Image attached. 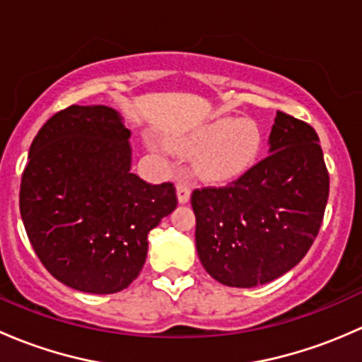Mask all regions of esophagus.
Listing matches in <instances>:
<instances>
[{
    "instance_id": "1",
    "label": "esophagus",
    "mask_w": 362,
    "mask_h": 362,
    "mask_svg": "<svg viewBox=\"0 0 362 362\" xmlns=\"http://www.w3.org/2000/svg\"><path fill=\"white\" fill-rule=\"evenodd\" d=\"M177 196H178V202L180 203H187L191 199V185L189 182L180 180L177 184Z\"/></svg>"
}]
</instances>
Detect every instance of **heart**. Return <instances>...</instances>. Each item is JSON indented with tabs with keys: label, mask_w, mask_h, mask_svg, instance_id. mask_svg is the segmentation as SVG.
Instances as JSON below:
<instances>
[{
	"label": "heart",
	"mask_w": 362,
	"mask_h": 362,
	"mask_svg": "<svg viewBox=\"0 0 362 362\" xmlns=\"http://www.w3.org/2000/svg\"><path fill=\"white\" fill-rule=\"evenodd\" d=\"M171 148L194 158V173L206 182H226L254 166L262 148V133L252 119L221 117L171 141Z\"/></svg>",
	"instance_id": "b5f03b06"
}]
</instances>
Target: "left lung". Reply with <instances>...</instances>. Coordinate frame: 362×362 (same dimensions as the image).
Listing matches in <instances>:
<instances>
[{"label": "left lung", "instance_id": "left-lung-1", "mask_svg": "<svg viewBox=\"0 0 362 362\" xmlns=\"http://www.w3.org/2000/svg\"><path fill=\"white\" fill-rule=\"evenodd\" d=\"M329 173L310 124L276 112L269 154L226 187L196 189V250L229 287L262 286L293 269L322 224Z\"/></svg>", "mask_w": 362, "mask_h": 362}]
</instances>
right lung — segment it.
<instances>
[{
  "label": "right lung",
  "mask_w": 362,
  "mask_h": 362,
  "mask_svg": "<svg viewBox=\"0 0 362 362\" xmlns=\"http://www.w3.org/2000/svg\"><path fill=\"white\" fill-rule=\"evenodd\" d=\"M129 136L113 108L71 105L29 148L21 217L47 272L71 289H126L144 268L151 229L177 208L171 182L131 173Z\"/></svg>",
  "instance_id": "obj_1"
}]
</instances>
